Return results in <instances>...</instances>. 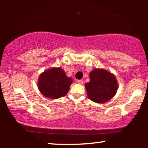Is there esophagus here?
<instances>
[{
  "label": "esophagus",
  "mask_w": 148,
  "mask_h": 148,
  "mask_svg": "<svg viewBox=\"0 0 148 148\" xmlns=\"http://www.w3.org/2000/svg\"><path fill=\"white\" fill-rule=\"evenodd\" d=\"M77 84H83V83H84V82H83V80H81V79H79V80H77Z\"/></svg>",
  "instance_id": "1"
}]
</instances>
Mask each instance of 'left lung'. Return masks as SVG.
Returning a JSON list of instances; mask_svg holds the SVG:
<instances>
[{
    "label": "left lung",
    "mask_w": 148,
    "mask_h": 148,
    "mask_svg": "<svg viewBox=\"0 0 148 148\" xmlns=\"http://www.w3.org/2000/svg\"><path fill=\"white\" fill-rule=\"evenodd\" d=\"M90 82L86 84L89 98L96 103L110 100L118 88L116 77L104 69H94L90 74Z\"/></svg>",
    "instance_id": "8db88e82"
}]
</instances>
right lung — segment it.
Segmentation results:
<instances>
[{"label":"right lung","instance_id":"1","mask_svg":"<svg viewBox=\"0 0 148 148\" xmlns=\"http://www.w3.org/2000/svg\"><path fill=\"white\" fill-rule=\"evenodd\" d=\"M73 80L67 77L61 68H52L41 74L38 88L46 98L56 99L67 94Z\"/></svg>","mask_w":148,"mask_h":148}]
</instances>
